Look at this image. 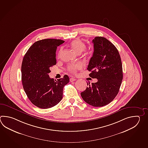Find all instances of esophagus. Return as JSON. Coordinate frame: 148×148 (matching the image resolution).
<instances>
[{"label": "esophagus", "mask_w": 148, "mask_h": 148, "mask_svg": "<svg viewBox=\"0 0 148 148\" xmlns=\"http://www.w3.org/2000/svg\"><path fill=\"white\" fill-rule=\"evenodd\" d=\"M69 80H70V82H72L75 81L76 80V79L75 78H71V79H69Z\"/></svg>", "instance_id": "34e87169"}]
</instances>
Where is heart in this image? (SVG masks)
<instances>
[{
  "label": "heart",
  "instance_id": "1",
  "mask_svg": "<svg viewBox=\"0 0 148 148\" xmlns=\"http://www.w3.org/2000/svg\"><path fill=\"white\" fill-rule=\"evenodd\" d=\"M70 46L71 48L77 54H81L86 48L85 44L79 39L73 40L72 42H71ZM62 51V48H61L59 51V56L60 55ZM82 68L83 65L81 63L70 64L67 66V70L69 72L73 74H76L78 71L82 69Z\"/></svg>",
  "mask_w": 148,
  "mask_h": 148
}]
</instances>
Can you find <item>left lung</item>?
Listing matches in <instances>:
<instances>
[{
  "label": "left lung",
  "mask_w": 148,
  "mask_h": 148,
  "mask_svg": "<svg viewBox=\"0 0 148 148\" xmlns=\"http://www.w3.org/2000/svg\"><path fill=\"white\" fill-rule=\"evenodd\" d=\"M92 42L93 54L87 69L90 77L97 82L88 83L81 95L88 104L101 107L111 102L119 93L123 79L122 65L118 49L109 40L96 37Z\"/></svg>",
  "instance_id": "left-lung-1"
}]
</instances>
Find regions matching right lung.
Segmentation results:
<instances>
[{
  "mask_svg": "<svg viewBox=\"0 0 148 148\" xmlns=\"http://www.w3.org/2000/svg\"><path fill=\"white\" fill-rule=\"evenodd\" d=\"M61 39H44L34 42L25 55L21 64V81L28 98L34 106L48 109L56 106L63 97L64 86L69 76L57 81L51 79L50 68L56 64L57 47Z\"/></svg>",
  "mask_w": 148,
  "mask_h": 148,
  "instance_id": "add662e5",
  "label": "right lung"
}]
</instances>
